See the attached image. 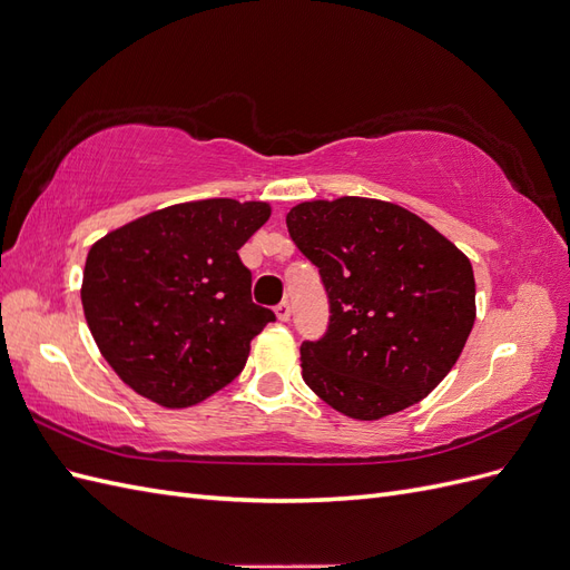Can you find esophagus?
Returning a JSON list of instances; mask_svg holds the SVG:
<instances>
[{"label":"esophagus","instance_id":"obj_1","mask_svg":"<svg viewBox=\"0 0 570 570\" xmlns=\"http://www.w3.org/2000/svg\"><path fill=\"white\" fill-rule=\"evenodd\" d=\"M275 316H278V321H289L292 316V308H289V302H281L278 306H275Z\"/></svg>","mask_w":570,"mask_h":570}]
</instances>
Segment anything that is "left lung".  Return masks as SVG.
I'll use <instances>...</instances> for the list:
<instances>
[{
	"label": "left lung",
	"instance_id": "1",
	"mask_svg": "<svg viewBox=\"0 0 570 570\" xmlns=\"http://www.w3.org/2000/svg\"><path fill=\"white\" fill-rule=\"evenodd\" d=\"M285 220L331 304L325 335L302 344L304 383L356 421L421 402L471 335L469 256L416 214L381 199L302 202Z\"/></svg>",
	"mask_w": 570,
	"mask_h": 570
}]
</instances>
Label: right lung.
Instances as JSON below:
<instances>
[{"instance_id":"right-lung-1","label":"right lung","mask_w":570,"mask_h":570,"mask_svg":"<svg viewBox=\"0 0 570 570\" xmlns=\"http://www.w3.org/2000/svg\"><path fill=\"white\" fill-rule=\"evenodd\" d=\"M268 216L266 202H185L92 245L82 312L120 381L185 409L243 373L249 342L275 314L252 302V273L237 249Z\"/></svg>"}]
</instances>
